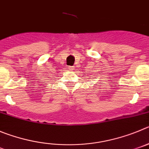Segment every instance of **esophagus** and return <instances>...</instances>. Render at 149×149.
<instances>
[{"instance_id": "34e87169", "label": "esophagus", "mask_w": 149, "mask_h": 149, "mask_svg": "<svg viewBox=\"0 0 149 149\" xmlns=\"http://www.w3.org/2000/svg\"><path fill=\"white\" fill-rule=\"evenodd\" d=\"M68 69H69V70H73V66H68Z\"/></svg>"}]
</instances>
